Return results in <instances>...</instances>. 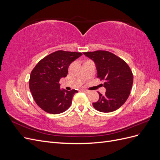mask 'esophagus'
<instances>
[{"label": "esophagus", "instance_id": "esophagus-1", "mask_svg": "<svg viewBox=\"0 0 160 160\" xmlns=\"http://www.w3.org/2000/svg\"><path fill=\"white\" fill-rule=\"evenodd\" d=\"M82 91H83V92H85V93H88V94H89V93H91V91L87 90V89H83V90H82Z\"/></svg>", "mask_w": 160, "mask_h": 160}]
</instances>
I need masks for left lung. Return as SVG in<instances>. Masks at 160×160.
Here are the masks:
<instances>
[{
  "mask_svg": "<svg viewBox=\"0 0 160 160\" xmlns=\"http://www.w3.org/2000/svg\"><path fill=\"white\" fill-rule=\"evenodd\" d=\"M83 54L94 62L98 77L105 81V94L99 93V100L93 103L94 108L103 113L117 110L126 101L132 88V70L123 59L108 51H96Z\"/></svg>",
  "mask_w": 160,
  "mask_h": 160,
  "instance_id": "obj_1",
  "label": "left lung"
}]
</instances>
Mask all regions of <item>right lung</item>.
<instances>
[{"label":"right lung","mask_w":160,"mask_h":160,"mask_svg":"<svg viewBox=\"0 0 160 160\" xmlns=\"http://www.w3.org/2000/svg\"><path fill=\"white\" fill-rule=\"evenodd\" d=\"M82 53L57 51L38 62L31 72L29 88L36 103L46 112L59 114L68 109L77 90L61 89L59 81L68 73L70 64Z\"/></svg>","instance_id":"1"}]
</instances>
